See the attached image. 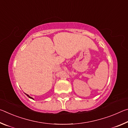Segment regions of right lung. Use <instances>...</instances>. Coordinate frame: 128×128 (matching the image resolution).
Listing matches in <instances>:
<instances>
[{
    "label": "right lung",
    "mask_w": 128,
    "mask_h": 128,
    "mask_svg": "<svg viewBox=\"0 0 128 128\" xmlns=\"http://www.w3.org/2000/svg\"><path fill=\"white\" fill-rule=\"evenodd\" d=\"M26 95H27V96H28V97H29V98H31V99H33V98H32V97H30V96H29V95H28V94H26Z\"/></svg>",
    "instance_id": "right-lung-1"
}]
</instances>
